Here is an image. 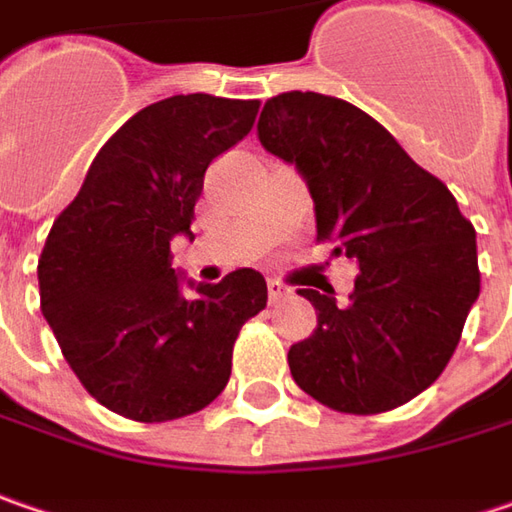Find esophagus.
<instances>
[{
  "label": "esophagus",
  "mask_w": 512,
  "mask_h": 512,
  "mask_svg": "<svg viewBox=\"0 0 512 512\" xmlns=\"http://www.w3.org/2000/svg\"><path fill=\"white\" fill-rule=\"evenodd\" d=\"M266 286H269V300H272V303H278V300H283L289 295V289H286L280 280H269Z\"/></svg>",
  "instance_id": "1"
}]
</instances>
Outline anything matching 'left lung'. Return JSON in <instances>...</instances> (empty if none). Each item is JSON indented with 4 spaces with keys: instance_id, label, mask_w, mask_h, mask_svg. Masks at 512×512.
Segmentation results:
<instances>
[{
    "instance_id": "8db88e82",
    "label": "left lung",
    "mask_w": 512,
    "mask_h": 512,
    "mask_svg": "<svg viewBox=\"0 0 512 512\" xmlns=\"http://www.w3.org/2000/svg\"><path fill=\"white\" fill-rule=\"evenodd\" d=\"M257 140L298 168L318 237L361 269L346 303L300 289L318 329L289 349L295 384L352 415L407 404L444 372L478 298L473 223L450 189L352 102L278 94L260 111Z\"/></svg>"
}]
</instances>
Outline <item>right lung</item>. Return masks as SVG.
Segmentation results:
<instances>
[{"mask_svg":"<svg viewBox=\"0 0 512 512\" xmlns=\"http://www.w3.org/2000/svg\"><path fill=\"white\" fill-rule=\"evenodd\" d=\"M257 108L177 94L137 111L51 226L36 269L42 315L82 387L117 415L154 424L212 404L229 384L240 326L266 306L255 269L220 283L171 269V240H194L206 168L252 131Z\"/></svg>","mask_w":512,"mask_h":512,"instance_id":"obj_1","label":"right lung"}]
</instances>
